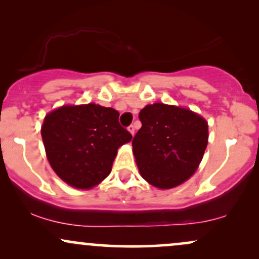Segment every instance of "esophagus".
I'll return each instance as SVG.
<instances>
[{"mask_svg": "<svg viewBox=\"0 0 259 259\" xmlns=\"http://www.w3.org/2000/svg\"><path fill=\"white\" fill-rule=\"evenodd\" d=\"M127 130H129V133L132 134V135H134V134H135V126H134L133 124H132V125L127 126Z\"/></svg>", "mask_w": 259, "mask_h": 259, "instance_id": "34e87169", "label": "esophagus"}]
</instances>
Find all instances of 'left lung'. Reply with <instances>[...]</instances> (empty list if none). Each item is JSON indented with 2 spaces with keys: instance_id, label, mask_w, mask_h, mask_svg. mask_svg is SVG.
I'll return each mask as SVG.
<instances>
[{
  "instance_id": "8db88e82",
  "label": "left lung",
  "mask_w": 259,
  "mask_h": 259,
  "mask_svg": "<svg viewBox=\"0 0 259 259\" xmlns=\"http://www.w3.org/2000/svg\"><path fill=\"white\" fill-rule=\"evenodd\" d=\"M141 129L133 139L140 174L158 189L186 181L200 165L208 144V124L190 109L153 103L139 114Z\"/></svg>"
}]
</instances>
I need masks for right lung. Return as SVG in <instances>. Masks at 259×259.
<instances>
[{"instance_id":"right-lung-1","label":"right lung","mask_w":259,"mask_h":259,"mask_svg":"<svg viewBox=\"0 0 259 259\" xmlns=\"http://www.w3.org/2000/svg\"><path fill=\"white\" fill-rule=\"evenodd\" d=\"M118 119V111L95 103L49 113L41 136L56 174L76 189H91L105 180L118 148L133 139Z\"/></svg>"}]
</instances>
